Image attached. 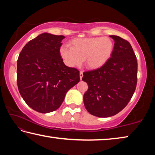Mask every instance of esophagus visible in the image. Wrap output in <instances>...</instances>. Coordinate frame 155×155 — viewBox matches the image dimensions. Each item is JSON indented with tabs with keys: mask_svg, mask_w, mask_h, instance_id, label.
<instances>
[{
	"mask_svg": "<svg viewBox=\"0 0 155 155\" xmlns=\"http://www.w3.org/2000/svg\"><path fill=\"white\" fill-rule=\"evenodd\" d=\"M79 75H80V79L82 80V78L83 77V72L82 71L80 72V74Z\"/></svg>",
	"mask_w": 155,
	"mask_h": 155,
	"instance_id": "1",
	"label": "esophagus"
}]
</instances>
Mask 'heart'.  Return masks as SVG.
I'll return each mask as SVG.
<instances>
[{"instance_id":"b5f03b06","label":"heart","mask_w":155,"mask_h":155,"mask_svg":"<svg viewBox=\"0 0 155 155\" xmlns=\"http://www.w3.org/2000/svg\"><path fill=\"white\" fill-rule=\"evenodd\" d=\"M70 48H63L60 53L69 66H78L83 60L90 69H98L111 57L114 44L108 38H76L68 44Z\"/></svg>"}]
</instances>
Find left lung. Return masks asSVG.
I'll return each instance as SVG.
<instances>
[{
  "instance_id": "left-lung-1",
  "label": "left lung",
  "mask_w": 155,
  "mask_h": 155,
  "mask_svg": "<svg viewBox=\"0 0 155 155\" xmlns=\"http://www.w3.org/2000/svg\"><path fill=\"white\" fill-rule=\"evenodd\" d=\"M115 41L111 57L98 69L83 72L87 83L83 102L90 114L100 117L113 116L129 103L137 82V61L132 46L119 36Z\"/></svg>"
}]
</instances>
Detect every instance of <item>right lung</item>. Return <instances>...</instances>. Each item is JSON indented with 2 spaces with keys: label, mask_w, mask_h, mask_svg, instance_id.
<instances>
[{
  "label": "right lung",
  "mask_w": 155,
  "mask_h": 155,
  "mask_svg": "<svg viewBox=\"0 0 155 155\" xmlns=\"http://www.w3.org/2000/svg\"><path fill=\"white\" fill-rule=\"evenodd\" d=\"M64 38L40 34L26 44L18 57V90L25 103L38 112L55 111L67 91L80 81L77 68L63 62L60 47Z\"/></svg>",
  "instance_id": "add662e5"
}]
</instances>
